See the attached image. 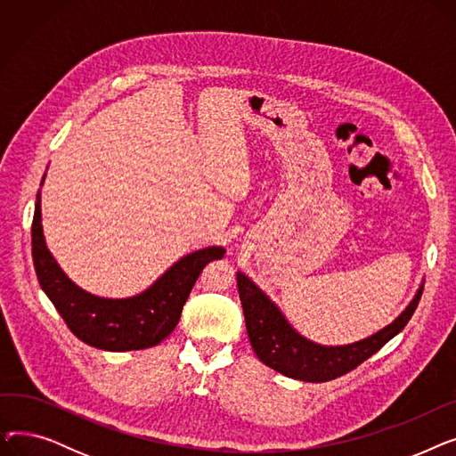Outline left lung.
Wrapping results in <instances>:
<instances>
[{
	"label": "left lung",
	"mask_w": 456,
	"mask_h": 456,
	"mask_svg": "<svg viewBox=\"0 0 456 456\" xmlns=\"http://www.w3.org/2000/svg\"><path fill=\"white\" fill-rule=\"evenodd\" d=\"M236 281L248 337L258 361L286 377L305 382L332 380L368 361L409 323L423 292L421 284L409 306L371 337L346 346H322L299 334L281 308L246 273L238 272Z\"/></svg>",
	"instance_id": "8db88e82"
}]
</instances>
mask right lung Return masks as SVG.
<instances>
[{
  "instance_id": "add662e5",
  "label": "right lung",
  "mask_w": 456,
  "mask_h": 456,
  "mask_svg": "<svg viewBox=\"0 0 456 456\" xmlns=\"http://www.w3.org/2000/svg\"><path fill=\"white\" fill-rule=\"evenodd\" d=\"M44 179L45 174L40 186ZM31 246L38 282L68 329L85 344L105 351L148 349L170 337L203 268L225 255L222 246L203 248L179 258L150 289L136 296L122 299L94 296L71 281L47 249L40 191L35 203Z\"/></svg>"
}]
</instances>
